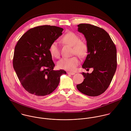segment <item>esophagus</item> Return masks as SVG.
I'll use <instances>...</instances> for the list:
<instances>
[{
    "label": "esophagus",
    "mask_w": 131,
    "mask_h": 131,
    "mask_svg": "<svg viewBox=\"0 0 131 131\" xmlns=\"http://www.w3.org/2000/svg\"><path fill=\"white\" fill-rule=\"evenodd\" d=\"M67 73L68 74H70V75H74V74H75V73L73 72H68Z\"/></svg>",
    "instance_id": "34e87169"
}]
</instances>
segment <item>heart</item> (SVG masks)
<instances>
[{
    "label": "heart",
    "mask_w": 131,
    "mask_h": 131,
    "mask_svg": "<svg viewBox=\"0 0 131 131\" xmlns=\"http://www.w3.org/2000/svg\"><path fill=\"white\" fill-rule=\"evenodd\" d=\"M62 40L64 43L73 47V54H77L80 58H84L87 55L88 52L87 44L85 42L80 40V37L72 31L67 32L64 35ZM49 51L53 57L56 58L60 57V51L57 42L54 41L50 44L49 47ZM79 63L80 61L77 57L64 58L58 62L57 66L60 69L72 71L76 68Z\"/></svg>",
    "instance_id": "heart-1"
}]
</instances>
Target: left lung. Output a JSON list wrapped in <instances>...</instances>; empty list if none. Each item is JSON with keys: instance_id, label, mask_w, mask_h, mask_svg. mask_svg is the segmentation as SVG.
Returning a JSON list of instances; mask_svg holds the SVG:
<instances>
[{"instance_id": "left-lung-1", "label": "left lung", "mask_w": 131, "mask_h": 131, "mask_svg": "<svg viewBox=\"0 0 131 131\" xmlns=\"http://www.w3.org/2000/svg\"><path fill=\"white\" fill-rule=\"evenodd\" d=\"M78 31L85 36L88 52L82 67L91 73L83 72L85 79L77 88L81 93L90 96L103 93L109 86L117 68L116 46L104 29L90 24L78 25Z\"/></svg>"}]
</instances>
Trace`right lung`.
Instances as JSON below:
<instances>
[{
    "label": "right lung",
    "instance_id": "obj_1",
    "mask_svg": "<svg viewBox=\"0 0 131 131\" xmlns=\"http://www.w3.org/2000/svg\"><path fill=\"white\" fill-rule=\"evenodd\" d=\"M63 28L42 25L30 28L18 40L13 67L23 87L28 93L42 96L58 86L64 70H53L55 65L49 51L50 44L62 35Z\"/></svg>",
    "mask_w": 131,
    "mask_h": 131
}]
</instances>
